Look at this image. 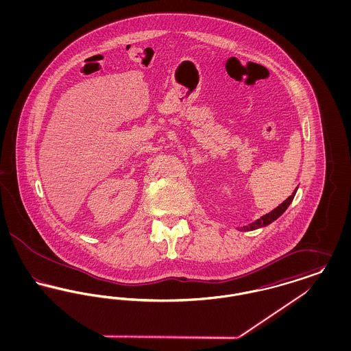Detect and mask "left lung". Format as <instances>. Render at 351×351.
I'll return each instance as SVG.
<instances>
[{"label": "left lung", "mask_w": 351, "mask_h": 351, "mask_svg": "<svg viewBox=\"0 0 351 351\" xmlns=\"http://www.w3.org/2000/svg\"><path fill=\"white\" fill-rule=\"evenodd\" d=\"M296 191H298V189H295V191H293V193H292L287 200L283 201L278 208H275L274 210H271L269 213L265 215L263 217L256 219L255 222H252V223H250L249 226H243L241 230H242V232H250V230H255V229H259V228L267 226V225H269L271 222H274L276 218L280 217V216L283 215L284 212L287 210V208L289 206V204H291L292 200H293V197H295V195H296Z\"/></svg>", "instance_id": "1"}]
</instances>
